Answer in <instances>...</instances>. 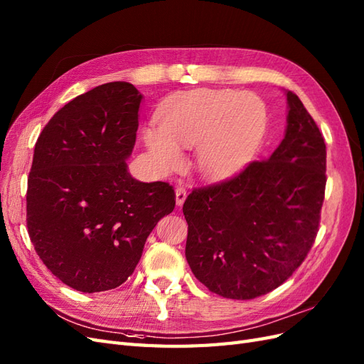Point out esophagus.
<instances>
[{
	"label": "esophagus",
	"instance_id": "1",
	"mask_svg": "<svg viewBox=\"0 0 364 364\" xmlns=\"http://www.w3.org/2000/svg\"><path fill=\"white\" fill-rule=\"evenodd\" d=\"M186 196H188V191L184 188H178L175 191V203L176 205H183V203L186 201Z\"/></svg>",
	"mask_w": 364,
	"mask_h": 364
}]
</instances>
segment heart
Instances as JSON below:
<instances>
[{"label": "heart", "instance_id": "b5f03b06", "mask_svg": "<svg viewBox=\"0 0 364 364\" xmlns=\"http://www.w3.org/2000/svg\"><path fill=\"white\" fill-rule=\"evenodd\" d=\"M267 128L268 109L259 96L200 88L164 103L159 128H144L143 139L157 169H176L181 149L195 148L196 171L205 180L221 181L255 159Z\"/></svg>", "mask_w": 364, "mask_h": 364}]
</instances>
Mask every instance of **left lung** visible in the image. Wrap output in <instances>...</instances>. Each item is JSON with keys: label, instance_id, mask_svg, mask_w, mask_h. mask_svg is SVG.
<instances>
[{"label": "left lung", "instance_id": "8db88e82", "mask_svg": "<svg viewBox=\"0 0 364 364\" xmlns=\"http://www.w3.org/2000/svg\"><path fill=\"white\" fill-rule=\"evenodd\" d=\"M282 141L255 161L183 204L186 259L212 293L248 300L282 285L304 262L318 230L326 184V144L291 91Z\"/></svg>", "mask_w": 364, "mask_h": 364}]
</instances>
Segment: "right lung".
I'll return each instance as SVG.
<instances>
[{"label":"right lung","mask_w":364,"mask_h":364,"mask_svg":"<svg viewBox=\"0 0 364 364\" xmlns=\"http://www.w3.org/2000/svg\"><path fill=\"white\" fill-rule=\"evenodd\" d=\"M141 99L129 82L99 85L60 108L35 144L30 241L50 272L82 293L122 285L175 207L172 186L128 171Z\"/></svg>","instance_id":"obj_1"}]
</instances>
